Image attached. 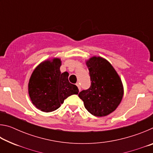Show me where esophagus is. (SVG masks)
I'll use <instances>...</instances> for the list:
<instances>
[{"instance_id": "obj_1", "label": "esophagus", "mask_w": 153, "mask_h": 153, "mask_svg": "<svg viewBox=\"0 0 153 153\" xmlns=\"http://www.w3.org/2000/svg\"><path fill=\"white\" fill-rule=\"evenodd\" d=\"M76 86H77V88H78L79 91H80V90H81V87H80V85H79V83H77V84H76Z\"/></svg>"}]
</instances>
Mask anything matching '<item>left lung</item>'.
<instances>
[{
    "label": "left lung",
    "instance_id": "left-lung-1",
    "mask_svg": "<svg viewBox=\"0 0 153 153\" xmlns=\"http://www.w3.org/2000/svg\"><path fill=\"white\" fill-rule=\"evenodd\" d=\"M91 85L79 93L84 107L92 115L106 116L115 111L122 100L121 80L110 63L102 57L93 56L86 62Z\"/></svg>",
    "mask_w": 153,
    "mask_h": 153
}]
</instances>
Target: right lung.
<instances>
[{
    "label": "right lung",
    "mask_w": 153,
    "mask_h": 153,
    "mask_svg": "<svg viewBox=\"0 0 153 153\" xmlns=\"http://www.w3.org/2000/svg\"><path fill=\"white\" fill-rule=\"evenodd\" d=\"M61 65L59 59L46 61L36 67L30 77L28 92L31 100L44 112L56 110L65 98L79 92L76 85L69 82V74L61 73Z\"/></svg>",
    "instance_id": "add662e5"
}]
</instances>
